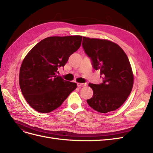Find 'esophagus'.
I'll return each mask as SVG.
<instances>
[{"label":"esophagus","instance_id":"34e87169","mask_svg":"<svg viewBox=\"0 0 153 153\" xmlns=\"http://www.w3.org/2000/svg\"><path fill=\"white\" fill-rule=\"evenodd\" d=\"M77 85L78 87H85L87 85L86 83H78Z\"/></svg>","mask_w":153,"mask_h":153}]
</instances>
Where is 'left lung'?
<instances>
[{"label": "left lung", "mask_w": 153, "mask_h": 153, "mask_svg": "<svg viewBox=\"0 0 153 153\" xmlns=\"http://www.w3.org/2000/svg\"><path fill=\"white\" fill-rule=\"evenodd\" d=\"M82 46L103 80L99 85L89 83L93 96L87 100V103L100 113L117 110L127 100L133 85V73L126 54L117 44L107 39L84 37Z\"/></svg>", "instance_id": "1"}]
</instances>
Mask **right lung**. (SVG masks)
<instances>
[{
	"label": "right lung",
	"instance_id": "add662e5",
	"mask_svg": "<svg viewBox=\"0 0 153 153\" xmlns=\"http://www.w3.org/2000/svg\"><path fill=\"white\" fill-rule=\"evenodd\" d=\"M82 39V36L48 37L26 55L20 69V87L27 102L35 110L52 112L77 87L76 83L64 80L56 73L80 48Z\"/></svg>",
	"mask_w": 153,
	"mask_h": 153
}]
</instances>
